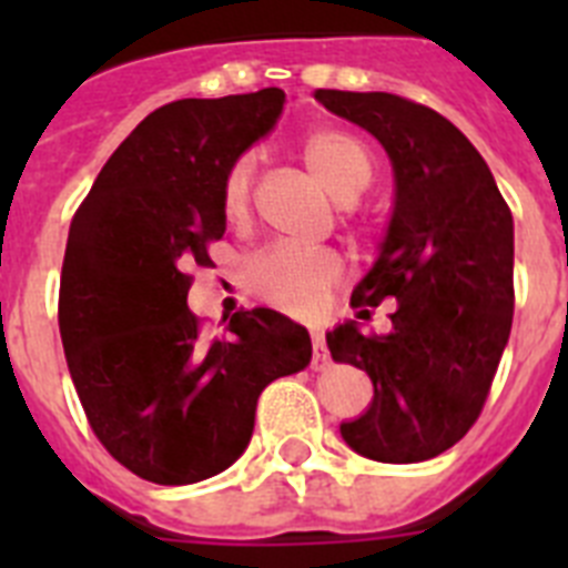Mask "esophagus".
I'll return each instance as SVG.
<instances>
[{
	"instance_id": "34e87169",
	"label": "esophagus",
	"mask_w": 568,
	"mask_h": 568,
	"mask_svg": "<svg viewBox=\"0 0 568 568\" xmlns=\"http://www.w3.org/2000/svg\"><path fill=\"white\" fill-rule=\"evenodd\" d=\"M329 349H327V341H324V335L321 333H313V369H329Z\"/></svg>"
}]
</instances>
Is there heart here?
<instances>
[{
  "label": "heart",
  "mask_w": 568,
  "mask_h": 568,
  "mask_svg": "<svg viewBox=\"0 0 568 568\" xmlns=\"http://www.w3.org/2000/svg\"><path fill=\"white\" fill-rule=\"evenodd\" d=\"M301 159L335 202H355L369 182L375 164L358 135L341 128H315L301 142ZM255 182V155L244 153L227 164L219 184V204L230 224L250 215ZM244 287L253 298L293 315H315L324 310L333 290L344 278V258L335 250L267 247L244 261Z\"/></svg>",
  "instance_id": "obj_1"
}]
</instances>
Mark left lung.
<instances>
[{"label":"left lung","instance_id":"obj_1","mask_svg":"<svg viewBox=\"0 0 568 568\" xmlns=\"http://www.w3.org/2000/svg\"><path fill=\"white\" fill-rule=\"evenodd\" d=\"M393 159L395 210L381 258L355 287L373 318L395 301L386 335L344 324L327 333L333 361L364 369L375 398L341 424L355 453L418 464L458 444L480 418L515 313V230L489 168L438 110L395 93L315 90Z\"/></svg>","mask_w":568,"mask_h":568}]
</instances>
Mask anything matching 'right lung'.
Returning <instances> with one entry per match:
<instances>
[{"label":"right lung","instance_id":"obj_1","mask_svg":"<svg viewBox=\"0 0 568 568\" xmlns=\"http://www.w3.org/2000/svg\"><path fill=\"white\" fill-rule=\"evenodd\" d=\"M284 102L264 88L153 110L70 222L59 278L70 378L104 449L153 484L227 469L247 449L264 386L313 358L307 329L273 310H239L215 338L187 310L190 267H207L227 227L224 170Z\"/></svg>","mask_w":568,"mask_h":568}]
</instances>
